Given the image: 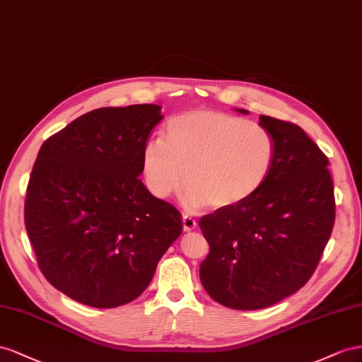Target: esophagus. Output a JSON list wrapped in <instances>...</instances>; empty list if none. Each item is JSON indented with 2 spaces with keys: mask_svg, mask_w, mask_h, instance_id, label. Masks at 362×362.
Wrapping results in <instances>:
<instances>
[{
  "mask_svg": "<svg viewBox=\"0 0 362 362\" xmlns=\"http://www.w3.org/2000/svg\"><path fill=\"white\" fill-rule=\"evenodd\" d=\"M182 223H183V230L185 232H191V230L195 229V227H197V223H195V220L191 218V216H188V215H183Z\"/></svg>",
  "mask_w": 362,
  "mask_h": 362,
  "instance_id": "34e87169",
  "label": "esophagus"
}]
</instances>
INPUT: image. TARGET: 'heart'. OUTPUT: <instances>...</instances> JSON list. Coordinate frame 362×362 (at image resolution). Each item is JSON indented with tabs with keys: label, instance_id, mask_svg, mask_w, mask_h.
<instances>
[{
	"label": "heart",
	"instance_id": "b5f03b06",
	"mask_svg": "<svg viewBox=\"0 0 362 362\" xmlns=\"http://www.w3.org/2000/svg\"><path fill=\"white\" fill-rule=\"evenodd\" d=\"M274 159L272 133L256 122L208 109L179 113L163 127V142L142 147L141 170L156 199H168L188 183L189 209L209 204L230 209L259 189Z\"/></svg>",
	"mask_w": 362,
	"mask_h": 362
}]
</instances>
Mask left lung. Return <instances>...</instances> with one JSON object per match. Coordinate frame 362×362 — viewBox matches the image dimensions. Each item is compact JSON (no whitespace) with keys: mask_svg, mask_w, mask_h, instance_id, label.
Listing matches in <instances>:
<instances>
[{"mask_svg":"<svg viewBox=\"0 0 362 362\" xmlns=\"http://www.w3.org/2000/svg\"><path fill=\"white\" fill-rule=\"evenodd\" d=\"M259 126L274 141L264 185L249 200L199 221L209 243L200 265L202 285L215 302L243 311L272 306L300 290L335 221L325 153L293 122L261 115Z\"/></svg>","mask_w":362,"mask_h":362,"instance_id":"1","label":"left lung"}]
</instances>
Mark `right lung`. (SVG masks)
Returning a JSON list of instances; mask_svg holds the SVG:
<instances>
[{
	"instance_id": "right-lung-1",
	"label": "right lung",
	"mask_w": 362,
	"mask_h": 362,
	"mask_svg": "<svg viewBox=\"0 0 362 362\" xmlns=\"http://www.w3.org/2000/svg\"><path fill=\"white\" fill-rule=\"evenodd\" d=\"M158 105L101 107L49 136L30 175L24 220L47 281L72 300L115 308L148 286L182 216L139 175Z\"/></svg>"
}]
</instances>
